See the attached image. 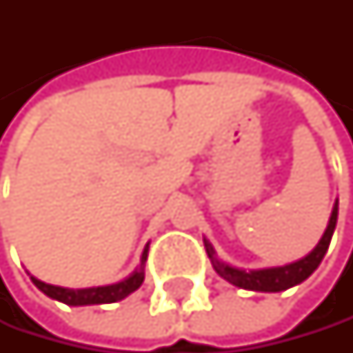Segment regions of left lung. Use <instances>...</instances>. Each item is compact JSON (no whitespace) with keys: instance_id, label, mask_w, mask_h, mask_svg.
Masks as SVG:
<instances>
[{"instance_id":"1","label":"left lung","mask_w":353,"mask_h":353,"mask_svg":"<svg viewBox=\"0 0 353 353\" xmlns=\"http://www.w3.org/2000/svg\"><path fill=\"white\" fill-rule=\"evenodd\" d=\"M336 216H339V199L334 201L328 224H326V230H324V235L320 237V241L316 243V248L311 250L307 256H303V259H299L294 263H288V265H281V267L248 269L245 271V269H239V267H233V265L220 261L214 245L210 243V239H203V243H205V252H208L210 261H212V267L228 283H233V286L243 288V290H254V292H281V290H288V288L296 286V283L305 281L311 273L320 267L324 254H326V250L330 245L332 233H334Z\"/></svg>"}]
</instances>
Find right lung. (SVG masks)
Here are the masks:
<instances>
[{
    "label": "right lung",
    "instance_id": "add662e5",
    "mask_svg": "<svg viewBox=\"0 0 353 353\" xmlns=\"http://www.w3.org/2000/svg\"><path fill=\"white\" fill-rule=\"evenodd\" d=\"M145 259H148V243L141 252V261L137 265V269L116 283H108V286H92V288H63V286H52V283H46L42 279H37L31 275V281L42 290L46 296L61 301L65 305L72 307H82V305H105V303H116L127 299L131 292H135L141 283H143V275H145Z\"/></svg>",
    "mask_w": 353,
    "mask_h": 353
}]
</instances>
